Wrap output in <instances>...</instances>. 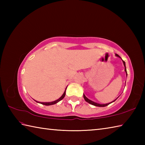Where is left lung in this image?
<instances>
[{
    "label": "left lung",
    "mask_w": 145,
    "mask_h": 145,
    "mask_svg": "<svg viewBox=\"0 0 145 145\" xmlns=\"http://www.w3.org/2000/svg\"><path fill=\"white\" fill-rule=\"evenodd\" d=\"M116 56H117V57H120V58H121L120 57L119 55H118V54H116L115 55ZM123 64H124V66H125V71L126 72V73H127V69H126V66H125V61L123 60ZM84 99L85 100V101H87V102H88V103H89L90 104H91V105H94V106H100V107H103V106H107V105H108L109 104H110V103H112V102H113V101H112V102H111V103H106V104H99V103H95V102H93V101H92L91 100H89L88 98H87V97H85V95L84 94Z\"/></svg>",
    "instance_id": "8db88e82"
}]
</instances>
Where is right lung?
Returning a JSON list of instances; mask_svg holds the SVG:
<instances>
[{
  "instance_id": "1",
  "label": "right lung",
  "mask_w": 145,
  "mask_h": 145,
  "mask_svg": "<svg viewBox=\"0 0 145 145\" xmlns=\"http://www.w3.org/2000/svg\"><path fill=\"white\" fill-rule=\"evenodd\" d=\"M66 89H67V88H66ZM66 89H65V91H66ZM65 91L63 94L62 95V96H61V97L59 98V99H58V100H55V101H52V102H48V103H43V102H39V103H41V104H42V105H54V104H55V103H58V101H60V100H62L63 98L65 97ZM37 102H38V101H37Z\"/></svg>"
}]
</instances>
